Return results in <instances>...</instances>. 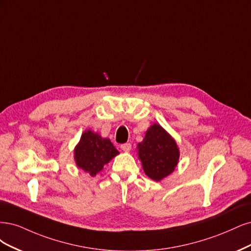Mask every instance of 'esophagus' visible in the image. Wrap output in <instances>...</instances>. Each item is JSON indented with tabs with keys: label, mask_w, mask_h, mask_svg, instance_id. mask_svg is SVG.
Returning <instances> with one entry per match:
<instances>
[{
	"label": "esophagus",
	"mask_w": 251,
	"mask_h": 251,
	"mask_svg": "<svg viewBox=\"0 0 251 251\" xmlns=\"http://www.w3.org/2000/svg\"><path fill=\"white\" fill-rule=\"evenodd\" d=\"M121 149H122L124 152H129L131 150V145L130 143H125L121 145Z\"/></svg>",
	"instance_id": "obj_1"
}]
</instances>
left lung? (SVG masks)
Here are the masks:
<instances>
[{
  "mask_svg": "<svg viewBox=\"0 0 251 251\" xmlns=\"http://www.w3.org/2000/svg\"><path fill=\"white\" fill-rule=\"evenodd\" d=\"M137 150L145 174L155 181L171 174L178 164L177 144L159 124L149 127L143 142L137 144Z\"/></svg>",
  "mask_w": 251,
  "mask_h": 251,
  "instance_id": "left-lung-1",
  "label": "left lung"
}]
</instances>
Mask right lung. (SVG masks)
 Returning a JSON list of instances; mask_svg holds the SVG:
<instances>
[{
    "label": "right lung",
    "mask_w": 251,
    "mask_h": 251,
    "mask_svg": "<svg viewBox=\"0 0 251 251\" xmlns=\"http://www.w3.org/2000/svg\"><path fill=\"white\" fill-rule=\"evenodd\" d=\"M119 153L109 139H103L100 134L86 130L75 147L74 158L78 168L96 176Z\"/></svg>",
    "instance_id": "right-lung-1"
}]
</instances>
